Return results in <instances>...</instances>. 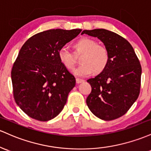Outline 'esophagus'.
Returning <instances> with one entry per match:
<instances>
[{"label":"esophagus","mask_w":151,"mask_h":151,"mask_svg":"<svg viewBox=\"0 0 151 151\" xmlns=\"http://www.w3.org/2000/svg\"><path fill=\"white\" fill-rule=\"evenodd\" d=\"M83 80H82V79H80V78H76V83L77 84H79L83 82Z\"/></svg>","instance_id":"esophagus-1"}]
</instances>
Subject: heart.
Instances as JSON below:
<instances>
[{"label":"heart","mask_w":151,"mask_h":151,"mask_svg":"<svg viewBox=\"0 0 151 151\" xmlns=\"http://www.w3.org/2000/svg\"><path fill=\"white\" fill-rule=\"evenodd\" d=\"M76 55L83 54L81 58L82 65L74 70L76 76L86 77L93 72L96 73L105 69L109 61V53L107 48L99 45L96 40L88 38H83L78 40L74 45ZM58 57L63 65L69 70L74 68L76 64V58L66 47L59 50Z\"/></svg>","instance_id":"obj_1"}]
</instances>
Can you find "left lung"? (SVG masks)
Returning a JSON list of instances; mask_svg holds the SVG:
<instances>
[{
  "mask_svg": "<svg viewBox=\"0 0 151 151\" xmlns=\"http://www.w3.org/2000/svg\"><path fill=\"white\" fill-rule=\"evenodd\" d=\"M84 33L101 40L109 53L104 70L87 81L92 91L86 103L96 117L112 121L123 116L139 96L141 65L132 45L121 35L103 28Z\"/></svg>",
  "mask_w": 151,
  "mask_h": 151,
  "instance_id": "1",
  "label": "left lung"
}]
</instances>
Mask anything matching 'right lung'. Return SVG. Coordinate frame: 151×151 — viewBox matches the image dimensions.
Segmentation results:
<instances>
[{"label":"right lung","mask_w":151,"mask_h":151,"mask_svg":"<svg viewBox=\"0 0 151 151\" xmlns=\"http://www.w3.org/2000/svg\"><path fill=\"white\" fill-rule=\"evenodd\" d=\"M81 29H50L28 39L11 71L13 96L20 108L33 119L48 121L63 109L76 78L60 62L58 51Z\"/></svg>","instance_id":"add662e5"}]
</instances>
